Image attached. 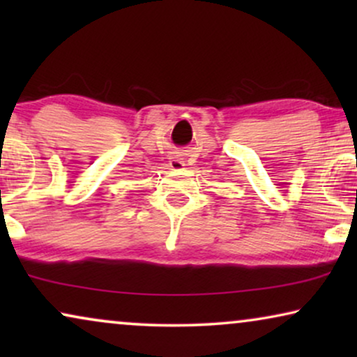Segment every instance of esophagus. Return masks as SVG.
<instances>
[{
    "label": "esophagus",
    "mask_w": 357,
    "mask_h": 357,
    "mask_svg": "<svg viewBox=\"0 0 357 357\" xmlns=\"http://www.w3.org/2000/svg\"><path fill=\"white\" fill-rule=\"evenodd\" d=\"M183 165H185L183 160L178 159V158H170V160H169L170 170H182Z\"/></svg>",
    "instance_id": "1"
}]
</instances>
